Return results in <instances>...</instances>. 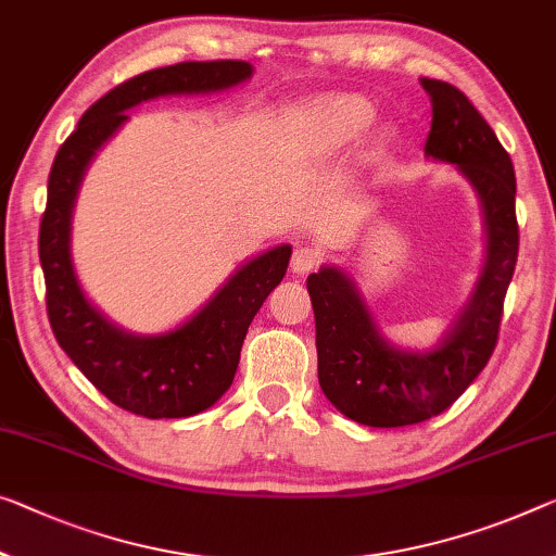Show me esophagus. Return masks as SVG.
I'll use <instances>...</instances> for the list:
<instances>
[{
	"mask_svg": "<svg viewBox=\"0 0 556 556\" xmlns=\"http://www.w3.org/2000/svg\"><path fill=\"white\" fill-rule=\"evenodd\" d=\"M320 266V253L315 249H295L293 258H290V270L298 273V276H305Z\"/></svg>",
	"mask_w": 556,
	"mask_h": 556,
	"instance_id": "1",
	"label": "esophagus"
}]
</instances>
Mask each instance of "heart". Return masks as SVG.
Returning <instances> with one entry per match:
<instances>
[{"mask_svg":"<svg viewBox=\"0 0 556 556\" xmlns=\"http://www.w3.org/2000/svg\"><path fill=\"white\" fill-rule=\"evenodd\" d=\"M375 122V106L357 93H326L311 99L298 114V126L315 143L340 149L355 143Z\"/></svg>","mask_w":556,"mask_h":556,"instance_id":"heart-1","label":"heart"}]
</instances>
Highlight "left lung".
Masks as SVG:
<instances>
[{"label": "left lung", "instance_id": "obj_1", "mask_svg": "<svg viewBox=\"0 0 556 556\" xmlns=\"http://www.w3.org/2000/svg\"><path fill=\"white\" fill-rule=\"evenodd\" d=\"M432 101L425 153L455 164L482 201L486 261L469 303L432 350H400L380 336L353 280L336 266L307 276L315 313L318 380L350 420L405 427L430 420L472 386L494 353L519 253L517 178L509 153L463 91L422 79Z\"/></svg>", "mask_w": 556, "mask_h": 556}]
</instances>
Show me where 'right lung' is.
Returning a JSON list of instances; mask_svg holds the SVG:
<instances>
[{
	"label": "right lung",
	"instance_id": "1",
	"mask_svg": "<svg viewBox=\"0 0 556 556\" xmlns=\"http://www.w3.org/2000/svg\"><path fill=\"white\" fill-rule=\"evenodd\" d=\"M249 62H181L143 72L91 104L56 151L49 170L47 208L39 226V261L47 283V315L56 343L101 395L122 409L191 417L208 409L233 382L251 320L283 280L290 245L245 263L189 323L161 336H131L93 307L76 280L70 253L72 208L81 176L141 101L170 93H211L251 79Z\"/></svg>",
	"mask_w": 556,
	"mask_h": 556
}]
</instances>
